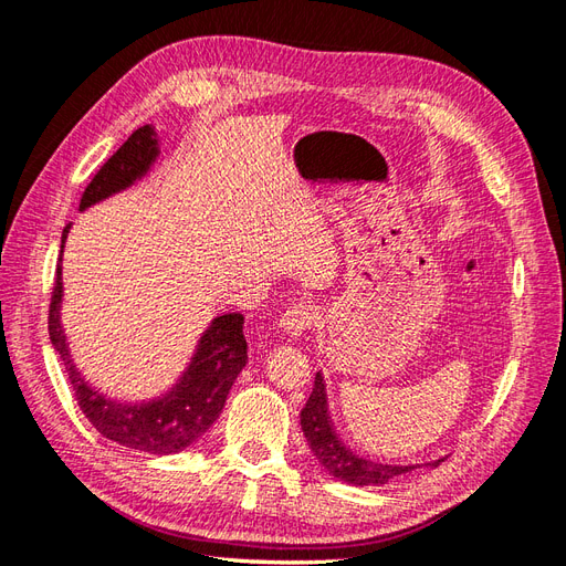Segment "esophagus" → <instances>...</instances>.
Masks as SVG:
<instances>
[{"mask_svg": "<svg viewBox=\"0 0 566 566\" xmlns=\"http://www.w3.org/2000/svg\"><path fill=\"white\" fill-rule=\"evenodd\" d=\"M312 321H314V316H312L310 306L297 304V306H293V310H287L283 314V318L279 321V328L290 337H300V335H304L306 328H310Z\"/></svg>", "mask_w": 566, "mask_h": 566, "instance_id": "obj_1", "label": "esophagus"}]
</instances>
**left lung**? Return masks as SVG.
<instances>
[{
	"mask_svg": "<svg viewBox=\"0 0 566 566\" xmlns=\"http://www.w3.org/2000/svg\"><path fill=\"white\" fill-rule=\"evenodd\" d=\"M300 424L306 441H310L312 453L318 460V465L333 479H337V482H345L352 486H385L394 482V479L406 476L420 468L432 470L443 460L439 458L430 462H380L349 449L347 441L342 439L333 422L323 373H316L314 391L310 401L302 408Z\"/></svg>",
	"mask_w": 566,
	"mask_h": 566,
	"instance_id": "8db88e82",
	"label": "left lung"
}]
</instances>
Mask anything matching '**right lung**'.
Segmentation results:
<instances>
[{
  "mask_svg": "<svg viewBox=\"0 0 566 566\" xmlns=\"http://www.w3.org/2000/svg\"><path fill=\"white\" fill-rule=\"evenodd\" d=\"M160 158V139L153 125L136 129L119 146L111 160L98 169L96 177L80 200V212L92 205L108 200L115 193L127 191L142 181ZM71 224L61 235V262L65 238ZM63 304V266L56 269V285L49 306V339L61 356L67 380L73 385L82 413L87 416L96 432L106 439L134 451L169 455L179 453L196 443L212 422L219 418L227 403L229 391L238 375L248 364V342L243 335V314H221L210 321L208 328L196 342V349L188 358L179 378L158 397L142 401H119L108 397L84 378L73 361L71 342L65 337L61 321Z\"/></svg>",
  "mask_w": 566,
  "mask_h": 566,
  "instance_id": "add662e5",
  "label": "right lung"
}]
</instances>
